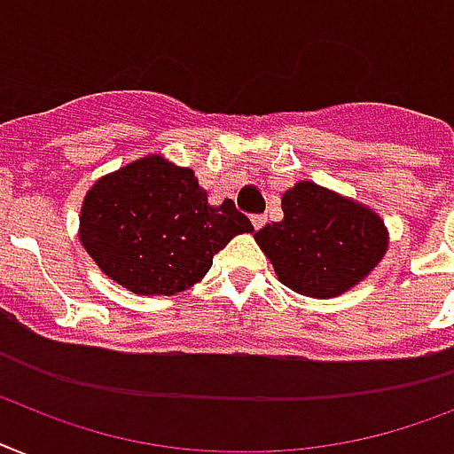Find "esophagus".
Returning a JSON list of instances; mask_svg holds the SVG:
<instances>
[{"mask_svg": "<svg viewBox=\"0 0 454 454\" xmlns=\"http://www.w3.org/2000/svg\"><path fill=\"white\" fill-rule=\"evenodd\" d=\"M265 221H268V219H265V215H254L252 216V223H254V228H256V231H261V228L265 226Z\"/></svg>", "mask_w": 454, "mask_h": 454, "instance_id": "obj_1", "label": "esophagus"}]
</instances>
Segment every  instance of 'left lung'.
<instances>
[{"mask_svg":"<svg viewBox=\"0 0 454 454\" xmlns=\"http://www.w3.org/2000/svg\"><path fill=\"white\" fill-rule=\"evenodd\" d=\"M282 212L285 219L261 228L254 239L279 282L301 296H340L378 268L389 247L378 212L315 182L286 189Z\"/></svg>","mask_w":454,"mask_h":454,"instance_id":"8db88e82","label":"left lung"}]
</instances>
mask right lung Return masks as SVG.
I'll return each mask as SVG.
<instances>
[{
    "label": "right lung",
    "instance_id": "1",
    "mask_svg": "<svg viewBox=\"0 0 454 454\" xmlns=\"http://www.w3.org/2000/svg\"><path fill=\"white\" fill-rule=\"evenodd\" d=\"M252 221L233 200L209 205L191 168L160 153L99 176L79 215V239L106 278L137 296H175L198 285L215 254Z\"/></svg>",
    "mask_w": 454,
    "mask_h": 454
}]
</instances>
